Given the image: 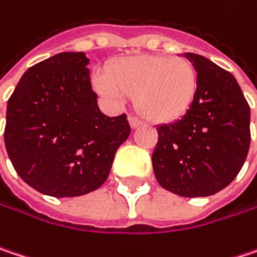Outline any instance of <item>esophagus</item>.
Here are the masks:
<instances>
[{
    "mask_svg": "<svg viewBox=\"0 0 257 257\" xmlns=\"http://www.w3.org/2000/svg\"><path fill=\"white\" fill-rule=\"evenodd\" d=\"M129 125H131V128L135 129V128H140V126L143 125V122H141L138 117H135V116H131V117H129Z\"/></svg>",
    "mask_w": 257,
    "mask_h": 257,
    "instance_id": "34e87169",
    "label": "esophagus"
}]
</instances>
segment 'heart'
Masks as SVG:
<instances>
[{"label": "heart", "instance_id": "obj_1", "mask_svg": "<svg viewBox=\"0 0 257 257\" xmlns=\"http://www.w3.org/2000/svg\"><path fill=\"white\" fill-rule=\"evenodd\" d=\"M95 86L113 101L135 95V104L147 120L169 123L181 119L194 103L197 73L181 57H126L110 64L105 76H97Z\"/></svg>", "mask_w": 257, "mask_h": 257}]
</instances>
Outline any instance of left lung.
Wrapping results in <instances>:
<instances>
[{
	"mask_svg": "<svg viewBox=\"0 0 257 257\" xmlns=\"http://www.w3.org/2000/svg\"><path fill=\"white\" fill-rule=\"evenodd\" d=\"M197 72V94L174 123L157 126V182L182 197H207L229 185L250 147V107L235 78L209 59L185 53Z\"/></svg>",
	"mask_w": 257,
	"mask_h": 257,
	"instance_id": "left-lung-1",
	"label": "left lung"
}]
</instances>
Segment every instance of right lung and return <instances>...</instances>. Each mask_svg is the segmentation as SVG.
I'll use <instances>...</instances> for the list:
<instances>
[{
  "mask_svg": "<svg viewBox=\"0 0 257 257\" xmlns=\"http://www.w3.org/2000/svg\"><path fill=\"white\" fill-rule=\"evenodd\" d=\"M85 53H60L28 69L7 103L4 141L36 191L76 197L100 188L128 140L126 114L108 117L92 91Z\"/></svg>",
  "mask_w": 257,
  "mask_h": 257,
  "instance_id": "1",
  "label": "right lung"
}]
</instances>
